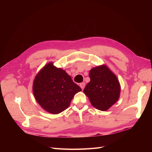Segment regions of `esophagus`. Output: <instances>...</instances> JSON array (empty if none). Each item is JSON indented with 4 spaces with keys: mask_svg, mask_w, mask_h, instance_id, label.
<instances>
[{
    "mask_svg": "<svg viewBox=\"0 0 152 152\" xmlns=\"http://www.w3.org/2000/svg\"><path fill=\"white\" fill-rule=\"evenodd\" d=\"M86 86V83L85 82H82V83L80 84V87H81V89L83 90L84 89V87Z\"/></svg>",
    "mask_w": 152,
    "mask_h": 152,
    "instance_id": "34e87169",
    "label": "esophagus"
}]
</instances>
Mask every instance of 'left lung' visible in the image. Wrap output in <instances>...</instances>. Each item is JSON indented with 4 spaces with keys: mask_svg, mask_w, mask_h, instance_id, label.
Masks as SVG:
<instances>
[{
    "mask_svg": "<svg viewBox=\"0 0 152 152\" xmlns=\"http://www.w3.org/2000/svg\"><path fill=\"white\" fill-rule=\"evenodd\" d=\"M89 77L91 80L84 93L94 108L106 111L120 97L121 86L117 77L106 65L92 68Z\"/></svg>",
    "mask_w": 152,
    "mask_h": 152,
    "instance_id": "left-lung-1",
    "label": "left lung"
}]
</instances>
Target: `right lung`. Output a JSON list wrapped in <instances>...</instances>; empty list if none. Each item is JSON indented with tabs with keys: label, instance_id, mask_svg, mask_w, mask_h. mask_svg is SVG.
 <instances>
[{
	"label": "right lung",
	"instance_id": "add662e5",
	"mask_svg": "<svg viewBox=\"0 0 152 152\" xmlns=\"http://www.w3.org/2000/svg\"><path fill=\"white\" fill-rule=\"evenodd\" d=\"M71 77L61 68L49 63L36 75L33 84L35 98L45 111L58 114L70 104L74 95L81 91Z\"/></svg>",
	"mask_w": 152,
	"mask_h": 152
}]
</instances>
